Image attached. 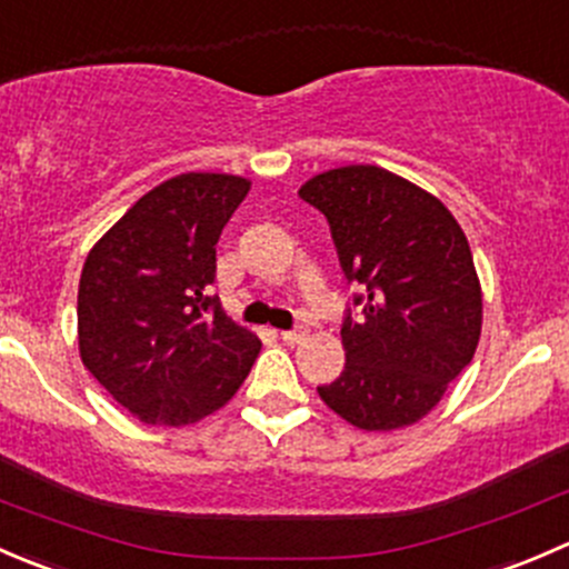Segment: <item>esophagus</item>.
Instances as JSON below:
<instances>
[{"mask_svg":"<svg viewBox=\"0 0 569 569\" xmlns=\"http://www.w3.org/2000/svg\"><path fill=\"white\" fill-rule=\"evenodd\" d=\"M302 336H306V330H280V338L286 343H300Z\"/></svg>","mask_w":569,"mask_h":569,"instance_id":"esophagus-1","label":"esophagus"}]
</instances>
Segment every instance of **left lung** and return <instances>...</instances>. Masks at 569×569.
<instances>
[{"instance_id":"1","label":"left lung","mask_w":569,"mask_h":569,"mask_svg":"<svg viewBox=\"0 0 569 569\" xmlns=\"http://www.w3.org/2000/svg\"><path fill=\"white\" fill-rule=\"evenodd\" d=\"M300 198L327 217L352 297L347 366L317 391L369 432L427 416L473 360L481 289L460 222L435 194L375 164L327 170Z\"/></svg>"}]
</instances>
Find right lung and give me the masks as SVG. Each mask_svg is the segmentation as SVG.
<instances>
[{
    "label": "right lung",
    "mask_w": 569,
    "mask_h": 569,
    "mask_svg": "<svg viewBox=\"0 0 569 569\" xmlns=\"http://www.w3.org/2000/svg\"><path fill=\"white\" fill-rule=\"evenodd\" d=\"M248 189L239 176H176L88 252L77 302L82 363L142 423L200 421L256 363L261 341L209 295L217 239Z\"/></svg>",
    "instance_id": "1"
}]
</instances>
